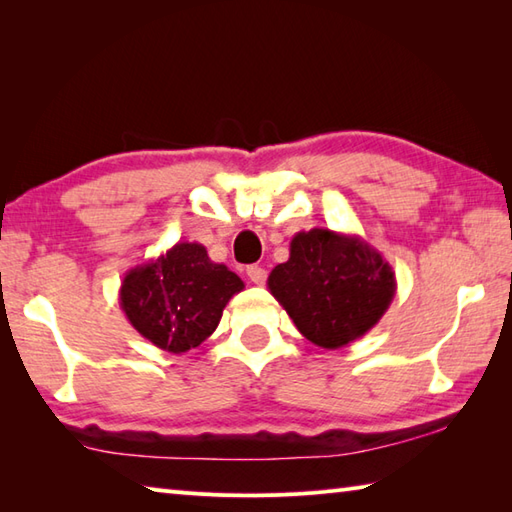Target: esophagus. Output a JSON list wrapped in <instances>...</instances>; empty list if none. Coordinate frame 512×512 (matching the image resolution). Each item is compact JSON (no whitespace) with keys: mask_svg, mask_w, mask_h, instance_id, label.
I'll return each instance as SVG.
<instances>
[{"mask_svg":"<svg viewBox=\"0 0 512 512\" xmlns=\"http://www.w3.org/2000/svg\"><path fill=\"white\" fill-rule=\"evenodd\" d=\"M246 275H248L250 281H253L255 286H264L266 284V277H268L266 268H262V266H248L246 268Z\"/></svg>","mask_w":512,"mask_h":512,"instance_id":"obj_1","label":"esophagus"}]
</instances>
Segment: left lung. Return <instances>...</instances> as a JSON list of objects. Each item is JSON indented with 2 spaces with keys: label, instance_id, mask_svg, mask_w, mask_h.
<instances>
[{
  "label": "left lung",
  "instance_id": "obj_1",
  "mask_svg": "<svg viewBox=\"0 0 512 512\" xmlns=\"http://www.w3.org/2000/svg\"><path fill=\"white\" fill-rule=\"evenodd\" d=\"M268 290L310 343L339 350L383 319L396 273L365 239L312 228L292 237L288 262L273 268Z\"/></svg>",
  "mask_w": 512,
  "mask_h": 512
}]
</instances>
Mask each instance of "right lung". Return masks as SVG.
Instances as JSON below:
<instances>
[{
  "mask_svg": "<svg viewBox=\"0 0 512 512\" xmlns=\"http://www.w3.org/2000/svg\"><path fill=\"white\" fill-rule=\"evenodd\" d=\"M242 290L244 281L211 262L202 244L178 242L129 270L118 301L140 336L160 350L182 354L209 339L226 303Z\"/></svg>",
  "mask_w": 512,
  "mask_h": 512,
  "instance_id": "add662e5",
  "label": "right lung"
}]
</instances>
